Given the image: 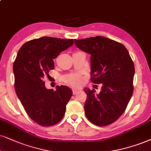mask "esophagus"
Segmentation results:
<instances>
[{
    "label": "esophagus",
    "mask_w": 151,
    "mask_h": 151,
    "mask_svg": "<svg viewBox=\"0 0 151 151\" xmlns=\"http://www.w3.org/2000/svg\"><path fill=\"white\" fill-rule=\"evenodd\" d=\"M72 93H73V95H76L78 93V91H76V90H72Z\"/></svg>",
    "instance_id": "esophagus-1"
}]
</instances>
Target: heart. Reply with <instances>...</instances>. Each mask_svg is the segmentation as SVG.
Here are the masks:
<instances>
[{"mask_svg":"<svg viewBox=\"0 0 151 151\" xmlns=\"http://www.w3.org/2000/svg\"><path fill=\"white\" fill-rule=\"evenodd\" d=\"M62 80L66 84L73 87H78L81 85L83 79L79 74L70 73L63 76Z\"/></svg>","mask_w":151,"mask_h":151,"instance_id":"heart-1","label":"heart"}]
</instances>
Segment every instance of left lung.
Segmentation results:
<instances>
[{"mask_svg": "<svg viewBox=\"0 0 151 151\" xmlns=\"http://www.w3.org/2000/svg\"><path fill=\"white\" fill-rule=\"evenodd\" d=\"M74 44L91 54V80L102 86L98 94L86 89V116L98 126L110 125L124 113L133 94L134 63L123 44L102 36L74 40Z\"/></svg>", "mask_w": 151, "mask_h": 151, "instance_id": "obj_1", "label": "left lung"}]
</instances>
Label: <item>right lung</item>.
Here are the masks:
<instances>
[{
  "instance_id": "right-lung-1",
  "label": "right lung",
  "mask_w": 151,
  "mask_h": 151,
  "mask_svg": "<svg viewBox=\"0 0 151 151\" xmlns=\"http://www.w3.org/2000/svg\"><path fill=\"white\" fill-rule=\"evenodd\" d=\"M73 43V39L42 37L24 44L17 53L13 65L15 91L29 117L42 126H52L63 118L72 95L65 86L47 89L42 79L54 69L53 59Z\"/></svg>"
}]
</instances>
